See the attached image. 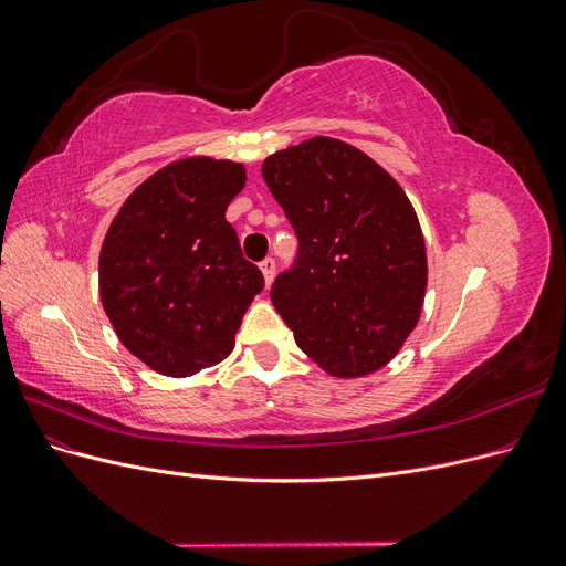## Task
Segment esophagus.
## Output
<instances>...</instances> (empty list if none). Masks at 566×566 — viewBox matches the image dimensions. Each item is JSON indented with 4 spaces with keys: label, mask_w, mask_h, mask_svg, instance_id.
<instances>
[{
    "label": "esophagus",
    "mask_w": 566,
    "mask_h": 566,
    "mask_svg": "<svg viewBox=\"0 0 566 566\" xmlns=\"http://www.w3.org/2000/svg\"><path fill=\"white\" fill-rule=\"evenodd\" d=\"M260 269H262V273H264L266 285H271L273 273H276V260H273V256H266V260L260 264Z\"/></svg>",
    "instance_id": "1"
}]
</instances>
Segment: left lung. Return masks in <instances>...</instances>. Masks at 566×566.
Masks as SVG:
<instances>
[{
    "instance_id": "obj_1",
    "label": "left lung",
    "mask_w": 566,
    "mask_h": 566,
    "mask_svg": "<svg viewBox=\"0 0 566 566\" xmlns=\"http://www.w3.org/2000/svg\"><path fill=\"white\" fill-rule=\"evenodd\" d=\"M262 177L297 235L271 302L297 347L335 378L389 364L420 318L424 238L403 188L331 136L273 153Z\"/></svg>"
}]
</instances>
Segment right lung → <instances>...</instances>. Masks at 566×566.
<instances>
[{"instance_id": "add662e5", "label": "right lung", "mask_w": 566, "mask_h": 566, "mask_svg": "<svg viewBox=\"0 0 566 566\" xmlns=\"http://www.w3.org/2000/svg\"><path fill=\"white\" fill-rule=\"evenodd\" d=\"M245 167L186 158L163 167L125 200L98 256V290L119 342L172 378L231 354L264 276L248 262L229 202Z\"/></svg>"}]
</instances>
